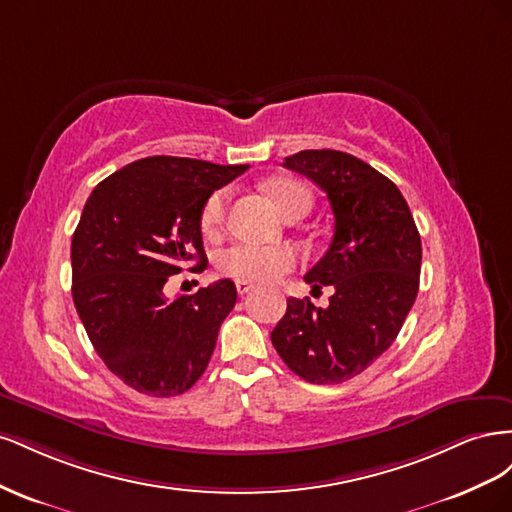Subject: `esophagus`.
Returning <instances> with one entry per match:
<instances>
[{
	"label": "esophagus",
	"instance_id": "34e87169",
	"mask_svg": "<svg viewBox=\"0 0 512 512\" xmlns=\"http://www.w3.org/2000/svg\"><path fill=\"white\" fill-rule=\"evenodd\" d=\"M254 286L250 284V282H237V292L241 294V297H243V294H247V292H250Z\"/></svg>",
	"mask_w": 512,
	"mask_h": 512
}]
</instances>
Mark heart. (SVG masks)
I'll list each match as a JSON object with an SVG mask.
<instances>
[{"label":"heart","mask_w":512,"mask_h":512,"mask_svg":"<svg viewBox=\"0 0 512 512\" xmlns=\"http://www.w3.org/2000/svg\"><path fill=\"white\" fill-rule=\"evenodd\" d=\"M267 192L273 198L275 207L282 211L284 218H290L297 211H309L312 196L299 181L292 179H273L267 183ZM228 190L213 192L200 211V226L207 235H218L226 220ZM299 262V254L292 245H260L250 241H239L226 247L215 256V267L226 277L237 282L250 284H271L280 280L282 275L290 273Z\"/></svg>","instance_id":"1"}]
</instances>
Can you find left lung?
Wrapping results in <instances>:
<instances>
[{"label":"left lung","mask_w":512,"mask_h":512,"mask_svg":"<svg viewBox=\"0 0 512 512\" xmlns=\"http://www.w3.org/2000/svg\"><path fill=\"white\" fill-rule=\"evenodd\" d=\"M284 166L329 198L335 232L305 282L333 286V297L327 307L290 297L271 342L303 380L339 384L365 371L404 327L418 292L421 237L397 185L350 153L307 149Z\"/></svg>","instance_id":"obj_1"}]
</instances>
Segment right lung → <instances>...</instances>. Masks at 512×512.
Masks as SVG:
<instances>
[{
	"instance_id": "right-lung-1",
	"label": "right lung",
	"mask_w": 512,
	"mask_h": 512,
	"mask_svg": "<svg viewBox=\"0 0 512 512\" xmlns=\"http://www.w3.org/2000/svg\"><path fill=\"white\" fill-rule=\"evenodd\" d=\"M250 168L151 156L100 181L72 235V299L104 365L134 391L175 397L205 374L237 288L220 280L168 299L185 262L207 267L205 200Z\"/></svg>"
}]
</instances>
